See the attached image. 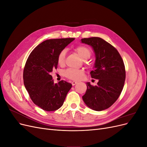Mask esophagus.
Listing matches in <instances>:
<instances>
[{
    "mask_svg": "<svg viewBox=\"0 0 147 147\" xmlns=\"http://www.w3.org/2000/svg\"><path fill=\"white\" fill-rule=\"evenodd\" d=\"M77 83H78V82H75V81H74V82H72V86H75V84H77Z\"/></svg>",
    "mask_w": 147,
    "mask_h": 147,
    "instance_id": "34e87169",
    "label": "esophagus"
}]
</instances>
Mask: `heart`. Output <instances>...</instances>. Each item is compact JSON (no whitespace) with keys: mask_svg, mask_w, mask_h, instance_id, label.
Returning <instances> with one entry per match:
<instances>
[{"mask_svg":"<svg viewBox=\"0 0 147 147\" xmlns=\"http://www.w3.org/2000/svg\"><path fill=\"white\" fill-rule=\"evenodd\" d=\"M75 51L83 61L88 60L91 55V50L85 46H78L75 48ZM65 54L66 51L65 50H62L59 53L57 58V64L59 65H62L64 64ZM64 74L67 78L69 79L73 80H80L82 79L84 76V71L82 69H68L65 71Z\"/></svg>","mask_w":147,"mask_h":147,"instance_id":"obj_1","label":"heart"}]
</instances>
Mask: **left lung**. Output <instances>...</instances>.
<instances>
[{"instance_id":"8db88e82","label":"left lung","mask_w":147,"mask_h":147,"mask_svg":"<svg viewBox=\"0 0 147 147\" xmlns=\"http://www.w3.org/2000/svg\"><path fill=\"white\" fill-rule=\"evenodd\" d=\"M81 42L91 46L94 53V70L90 74L99 80L94 86L86 83L83 100L92 110H105L116 102L123 90L126 78L123 61L117 49L101 38H84Z\"/></svg>"}]
</instances>
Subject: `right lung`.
Segmentation results:
<instances>
[{
	"mask_svg": "<svg viewBox=\"0 0 147 147\" xmlns=\"http://www.w3.org/2000/svg\"><path fill=\"white\" fill-rule=\"evenodd\" d=\"M74 38L49 39L40 43L30 53L24 69V84L31 100L48 112L63 105L72 84L62 80L55 83L50 73L57 67L59 53Z\"/></svg>",
	"mask_w": 147,
	"mask_h": 147,
	"instance_id": "obj_1",
	"label": "right lung"
}]
</instances>
